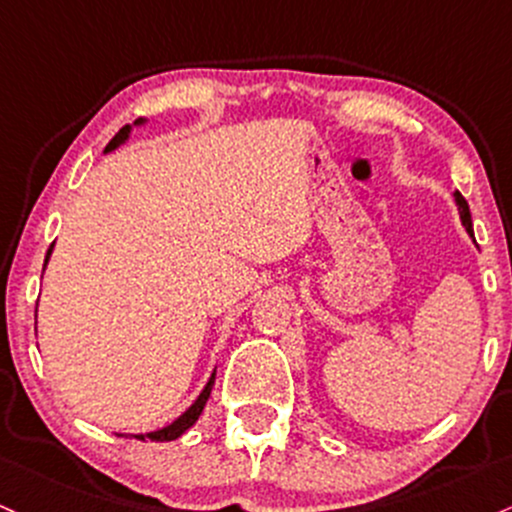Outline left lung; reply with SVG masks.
<instances>
[{"label": "left lung", "mask_w": 512, "mask_h": 512, "mask_svg": "<svg viewBox=\"0 0 512 512\" xmlns=\"http://www.w3.org/2000/svg\"><path fill=\"white\" fill-rule=\"evenodd\" d=\"M454 199H457V206H459V216H462V223H464V228L469 230L471 233V213H469V204H466V199L462 194H454Z\"/></svg>", "instance_id": "obj_1"}]
</instances>
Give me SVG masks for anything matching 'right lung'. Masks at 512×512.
<instances>
[{
  "instance_id": "1",
  "label": "right lung",
  "mask_w": 512,
  "mask_h": 512,
  "mask_svg": "<svg viewBox=\"0 0 512 512\" xmlns=\"http://www.w3.org/2000/svg\"><path fill=\"white\" fill-rule=\"evenodd\" d=\"M136 123H140V119L136 121ZM128 133H131V126H123L119 133H116L114 138H111V143L106 145V153H109V150H114L116 145H121L123 140L128 138ZM50 252H53V245L48 247V255H46V262H48V257H50ZM43 269H46V265H43ZM213 381H216V372L211 374V379H209V384L204 386V391L199 393V398H196V401L192 403V406L187 408V411H184L182 415H179L177 420H174L172 425H167V428H162V430H155V432H148V435H136L138 440H153V442H170V440H177L179 435H182V432H187L189 428H192V425L196 423V420H199V415H201V411H204V406H206V401H209V396H211V389H213Z\"/></svg>"
}]
</instances>
